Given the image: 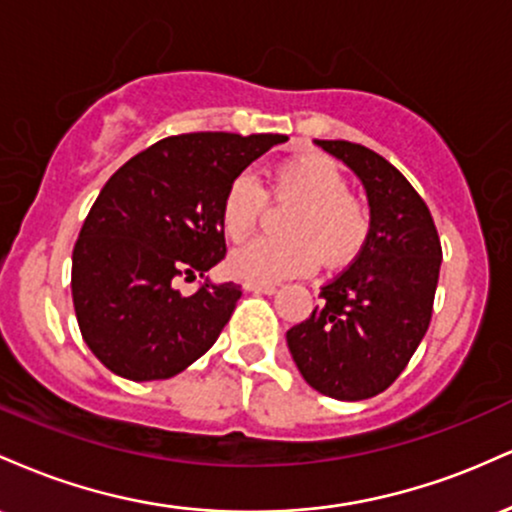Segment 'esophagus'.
<instances>
[{"label":"esophagus","mask_w":512,"mask_h":512,"mask_svg":"<svg viewBox=\"0 0 512 512\" xmlns=\"http://www.w3.org/2000/svg\"><path fill=\"white\" fill-rule=\"evenodd\" d=\"M245 289L255 291V293H267V296H272V293H276L279 286H276V284H262V281H245Z\"/></svg>","instance_id":"1"}]
</instances>
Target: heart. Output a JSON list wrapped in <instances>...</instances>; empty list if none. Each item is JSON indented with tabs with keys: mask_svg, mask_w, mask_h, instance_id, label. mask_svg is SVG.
<instances>
[{
	"mask_svg": "<svg viewBox=\"0 0 512 512\" xmlns=\"http://www.w3.org/2000/svg\"><path fill=\"white\" fill-rule=\"evenodd\" d=\"M269 190L276 199L296 202L286 216L289 238H255L228 257V269L240 279L274 281L308 274L317 260L344 267L366 248L373 214L366 197L349 190L342 168L322 154H298L274 168ZM267 192L257 178L243 173L221 199V226L231 240H243L260 221Z\"/></svg>",
	"mask_w": 512,
	"mask_h": 512,
	"instance_id": "b5f03b06",
	"label": "heart"
}]
</instances>
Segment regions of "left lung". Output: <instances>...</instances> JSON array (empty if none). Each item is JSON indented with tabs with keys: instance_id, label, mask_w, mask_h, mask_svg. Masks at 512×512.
Segmentation results:
<instances>
[{
	"instance_id": "8db88e82",
	"label": "left lung",
	"mask_w": 512,
	"mask_h": 512,
	"mask_svg": "<svg viewBox=\"0 0 512 512\" xmlns=\"http://www.w3.org/2000/svg\"><path fill=\"white\" fill-rule=\"evenodd\" d=\"M342 158L368 192L373 231L342 274L322 286L313 315L286 332L305 383L358 402L402 375L431 325L440 238L419 192L383 156L342 139H317Z\"/></svg>"
}]
</instances>
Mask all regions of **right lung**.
<instances>
[{"instance_id": "add662e5", "label": "right lung", "mask_w": 512, "mask_h": 512, "mask_svg": "<svg viewBox=\"0 0 512 512\" xmlns=\"http://www.w3.org/2000/svg\"><path fill=\"white\" fill-rule=\"evenodd\" d=\"M284 134L190 132L122 166L88 211L72 255V298L93 356L122 378L166 380L214 346L240 284L175 289L226 257V187Z\"/></svg>"}]
</instances>
